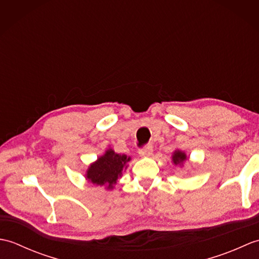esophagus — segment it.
Masks as SVG:
<instances>
[{
  "instance_id": "34e87169",
  "label": "esophagus",
  "mask_w": 259,
  "mask_h": 259,
  "mask_svg": "<svg viewBox=\"0 0 259 259\" xmlns=\"http://www.w3.org/2000/svg\"><path fill=\"white\" fill-rule=\"evenodd\" d=\"M139 155L141 157H149L152 155V146H146L144 148H140L139 149Z\"/></svg>"
}]
</instances>
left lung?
Returning <instances> with one entry per match:
<instances>
[{
    "label": "left lung",
    "instance_id": "8db88e82",
    "mask_svg": "<svg viewBox=\"0 0 259 259\" xmlns=\"http://www.w3.org/2000/svg\"><path fill=\"white\" fill-rule=\"evenodd\" d=\"M186 159H187V156H186L185 152L180 151V150H176V151L174 152V155H172V162H174L175 164L183 163V162L186 160Z\"/></svg>",
    "mask_w": 259,
    "mask_h": 259
}]
</instances>
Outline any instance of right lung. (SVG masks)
<instances>
[{
    "label": "right lung",
    "instance_id": "obj_1",
    "mask_svg": "<svg viewBox=\"0 0 259 259\" xmlns=\"http://www.w3.org/2000/svg\"><path fill=\"white\" fill-rule=\"evenodd\" d=\"M130 160V157L119 155L112 149H108L103 156L98 158L96 162L90 164L87 170L85 178L93 185H106L107 189H112Z\"/></svg>",
    "mask_w": 259,
    "mask_h": 259
}]
</instances>
